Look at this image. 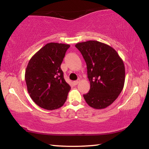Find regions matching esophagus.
I'll return each instance as SVG.
<instances>
[{
	"mask_svg": "<svg viewBox=\"0 0 149 149\" xmlns=\"http://www.w3.org/2000/svg\"><path fill=\"white\" fill-rule=\"evenodd\" d=\"M79 81H80V80L78 79V80H76V81H73V84H74V85H77L78 84H79Z\"/></svg>",
	"mask_w": 149,
	"mask_h": 149,
	"instance_id": "obj_1",
	"label": "esophagus"
}]
</instances>
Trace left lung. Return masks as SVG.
Returning a JSON list of instances; mask_svg holds the SVG:
<instances>
[{
  "mask_svg": "<svg viewBox=\"0 0 149 149\" xmlns=\"http://www.w3.org/2000/svg\"><path fill=\"white\" fill-rule=\"evenodd\" d=\"M75 47L87 64L90 82L89 93L84 95L87 104L103 109L112 104L122 92L125 83V65L116 50L103 42L87 41Z\"/></svg>",
  "mask_w": 149,
  "mask_h": 149,
  "instance_id": "1",
  "label": "left lung"
}]
</instances>
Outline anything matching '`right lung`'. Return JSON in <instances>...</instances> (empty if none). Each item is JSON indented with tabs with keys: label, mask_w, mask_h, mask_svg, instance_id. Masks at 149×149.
Here are the masks:
<instances>
[{
	"label": "right lung",
	"mask_w": 149,
	"mask_h": 149,
	"mask_svg": "<svg viewBox=\"0 0 149 149\" xmlns=\"http://www.w3.org/2000/svg\"><path fill=\"white\" fill-rule=\"evenodd\" d=\"M70 45L49 42L37 51L27 65L25 79L27 89L35 104L52 110L62 107L71 87L60 68Z\"/></svg>",
	"instance_id": "add662e5"
}]
</instances>
